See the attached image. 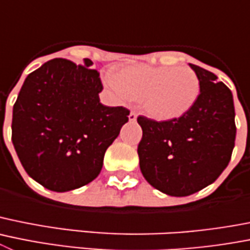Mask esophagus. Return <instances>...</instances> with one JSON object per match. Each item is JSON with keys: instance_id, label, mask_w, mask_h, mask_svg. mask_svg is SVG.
Wrapping results in <instances>:
<instances>
[{"instance_id": "esophagus-1", "label": "esophagus", "mask_w": 250, "mask_h": 250, "mask_svg": "<svg viewBox=\"0 0 250 250\" xmlns=\"http://www.w3.org/2000/svg\"><path fill=\"white\" fill-rule=\"evenodd\" d=\"M136 118H137V115H136V113H134V111H131V113L129 114V120L130 121H135V120H136Z\"/></svg>"}]
</instances>
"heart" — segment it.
Masks as SVG:
<instances>
[{"label":"heart","instance_id":"b5f03b06","mask_svg":"<svg viewBox=\"0 0 250 250\" xmlns=\"http://www.w3.org/2000/svg\"><path fill=\"white\" fill-rule=\"evenodd\" d=\"M105 83L124 100L143 98L146 113L160 121L185 115L201 90L200 79L188 67L130 64L105 75Z\"/></svg>","mask_w":250,"mask_h":250}]
</instances>
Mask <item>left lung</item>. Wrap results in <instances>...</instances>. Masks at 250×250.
<instances>
[{
	"mask_svg": "<svg viewBox=\"0 0 250 250\" xmlns=\"http://www.w3.org/2000/svg\"><path fill=\"white\" fill-rule=\"evenodd\" d=\"M189 67L201 90L185 115L168 121L137 118L141 172L151 186L175 197L196 193L219 177L230 161L237 132L229 88L212 72Z\"/></svg>",
	"mask_w": 250,
	"mask_h": 250,
	"instance_id": "1",
	"label": "left lung"
}]
</instances>
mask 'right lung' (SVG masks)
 <instances>
[{
  "instance_id": "obj_1",
  "label": "right lung",
  "mask_w": 250,
  "mask_h": 250,
  "mask_svg": "<svg viewBox=\"0 0 250 250\" xmlns=\"http://www.w3.org/2000/svg\"><path fill=\"white\" fill-rule=\"evenodd\" d=\"M63 58L28 74L13 105L12 143L26 172L43 187L67 192L102 171L106 148L129 120L124 106H105L99 72Z\"/></svg>"
}]
</instances>
